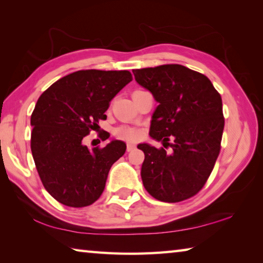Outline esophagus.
Listing matches in <instances>:
<instances>
[{"label": "esophagus", "instance_id": "obj_1", "mask_svg": "<svg viewBox=\"0 0 263 263\" xmlns=\"http://www.w3.org/2000/svg\"><path fill=\"white\" fill-rule=\"evenodd\" d=\"M135 148H136V146L133 145V144H131V142H128L127 146H126V151H127V152H131V151H133Z\"/></svg>", "mask_w": 263, "mask_h": 263}]
</instances>
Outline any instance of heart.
I'll use <instances>...</instances> for the list:
<instances>
[{
	"label": "heart",
	"instance_id": "1",
	"mask_svg": "<svg viewBox=\"0 0 263 263\" xmlns=\"http://www.w3.org/2000/svg\"><path fill=\"white\" fill-rule=\"evenodd\" d=\"M116 136L125 140H137L140 138V132L135 127L121 126L116 130Z\"/></svg>",
	"mask_w": 263,
	"mask_h": 263
}]
</instances>
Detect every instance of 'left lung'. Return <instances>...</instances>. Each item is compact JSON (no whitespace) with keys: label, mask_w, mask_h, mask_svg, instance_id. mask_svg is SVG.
Instances as JSON below:
<instances>
[{"label":"left lung","mask_w":263,"mask_h":263,"mask_svg":"<svg viewBox=\"0 0 263 263\" xmlns=\"http://www.w3.org/2000/svg\"><path fill=\"white\" fill-rule=\"evenodd\" d=\"M136 81L152 92L159 105L149 136L171 146L139 144L145 154L141 179L151 196L176 203L193 197L210 176L220 152L224 115L220 94L205 75L182 65L133 69ZM173 139V143L168 140Z\"/></svg>","instance_id":"left-lung-1"}]
</instances>
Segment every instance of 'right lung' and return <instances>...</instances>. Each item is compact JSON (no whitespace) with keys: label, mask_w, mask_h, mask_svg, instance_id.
<instances>
[{"label":"right lung","mask_w":263,"mask_h":263,"mask_svg":"<svg viewBox=\"0 0 263 263\" xmlns=\"http://www.w3.org/2000/svg\"><path fill=\"white\" fill-rule=\"evenodd\" d=\"M128 70H78L43 92L31 115V152L44 188L72 208L100 198L112 164L124 155L125 142L112 140L89 149L83 138L106 119L110 102L128 82ZM110 137L101 135L102 140Z\"/></svg>","instance_id":"right-lung-1"}]
</instances>
